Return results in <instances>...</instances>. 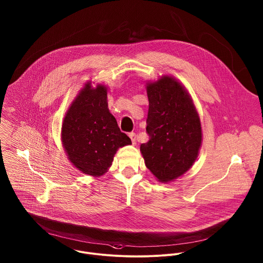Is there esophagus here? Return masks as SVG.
<instances>
[{
    "label": "esophagus",
    "instance_id": "34e87169",
    "mask_svg": "<svg viewBox=\"0 0 263 263\" xmlns=\"http://www.w3.org/2000/svg\"><path fill=\"white\" fill-rule=\"evenodd\" d=\"M129 136H130V138H131L132 143H133V144H136V134H135V133H130Z\"/></svg>",
    "mask_w": 263,
    "mask_h": 263
}]
</instances>
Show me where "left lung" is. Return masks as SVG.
Returning <instances> with one entry per match:
<instances>
[{"label":"left lung","instance_id":"left-lung-1","mask_svg":"<svg viewBox=\"0 0 263 263\" xmlns=\"http://www.w3.org/2000/svg\"><path fill=\"white\" fill-rule=\"evenodd\" d=\"M145 88L149 140L140 145V152L157 180L168 183L196 162L203 140L201 120L189 91L174 77L162 76Z\"/></svg>","mask_w":263,"mask_h":263}]
</instances>
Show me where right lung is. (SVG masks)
<instances>
[{"label": "right lung", "mask_w": 263, "mask_h": 263, "mask_svg": "<svg viewBox=\"0 0 263 263\" xmlns=\"http://www.w3.org/2000/svg\"><path fill=\"white\" fill-rule=\"evenodd\" d=\"M61 142L69 162L82 173L107 172L120 147L131 144L107 107V87L88 81L65 112Z\"/></svg>", "instance_id": "right-lung-1"}]
</instances>
